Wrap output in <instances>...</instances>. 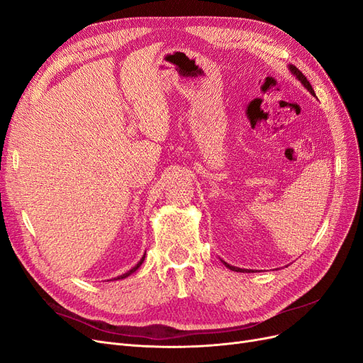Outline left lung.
I'll return each mask as SVG.
<instances>
[{
	"label": "left lung",
	"instance_id": "8db88e82",
	"mask_svg": "<svg viewBox=\"0 0 363 363\" xmlns=\"http://www.w3.org/2000/svg\"><path fill=\"white\" fill-rule=\"evenodd\" d=\"M289 70H290V72H291V74H293L294 77H296V79L299 80V82H301V84H302V85H303L308 91H310V92L313 94V96L315 97V94H314V89H313L311 84L308 82V79L302 74V72H301L299 69H296V67H294L293 64H290V65H289ZM221 262H223V260H221ZM223 263H224V266H225V267H229L230 271H235V272H244V269H240V267H235V266H232V264H229V263H225V262H223ZM248 272H250V271H248Z\"/></svg>",
	"mask_w": 363,
	"mask_h": 363
}]
</instances>
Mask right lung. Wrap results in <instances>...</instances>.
<instances>
[{"label":"right lung","instance_id":"add662e5","mask_svg":"<svg viewBox=\"0 0 363 363\" xmlns=\"http://www.w3.org/2000/svg\"><path fill=\"white\" fill-rule=\"evenodd\" d=\"M143 260H145V254H143V257L138 262V264L136 266H134V267H131V269L128 271V272H125V274H123V275H119V277H116V278H113V279H123V278H127L128 275H131L133 272H136L138 269H139V267H140V264L143 263Z\"/></svg>","mask_w":363,"mask_h":363}]
</instances>
